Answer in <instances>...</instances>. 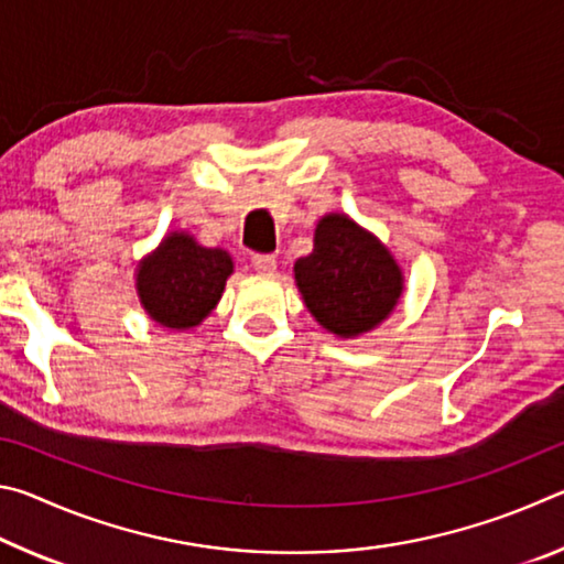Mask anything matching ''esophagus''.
<instances>
[{
    "mask_svg": "<svg viewBox=\"0 0 564 564\" xmlns=\"http://www.w3.org/2000/svg\"><path fill=\"white\" fill-rule=\"evenodd\" d=\"M251 263H253V269L263 275L275 273V256H271V253H256Z\"/></svg>",
    "mask_w": 564,
    "mask_h": 564,
    "instance_id": "obj_1",
    "label": "esophagus"
}]
</instances>
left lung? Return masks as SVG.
Instances as JSON below:
<instances>
[{
	"label": "left lung",
	"instance_id": "obj_1",
	"mask_svg": "<svg viewBox=\"0 0 564 564\" xmlns=\"http://www.w3.org/2000/svg\"><path fill=\"white\" fill-rule=\"evenodd\" d=\"M295 283L323 328L352 338L395 308L403 273L376 236L330 214L316 228L313 253L295 261Z\"/></svg>",
	"mask_w": 564,
	"mask_h": 564
}]
</instances>
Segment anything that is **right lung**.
Returning a JSON list of instances; mask_svg holds the SVG:
<instances>
[{"mask_svg": "<svg viewBox=\"0 0 564 564\" xmlns=\"http://www.w3.org/2000/svg\"><path fill=\"white\" fill-rule=\"evenodd\" d=\"M231 271V256L221 248H204L186 234H171L139 265L137 285L141 303L156 323L191 328L214 311Z\"/></svg>", "mask_w": 564, "mask_h": 564, "instance_id": "add662e5", "label": "right lung"}]
</instances>
